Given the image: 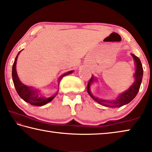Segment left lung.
Masks as SVG:
<instances>
[{
  "instance_id": "left-lung-1",
  "label": "left lung",
  "mask_w": 152,
  "mask_h": 152,
  "mask_svg": "<svg viewBox=\"0 0 152 152\" xmlns=\"http://www.w3.org/2000/svg\"><path fill=\"white\" fill-rule=\"evenodd\" d=\"M132 57L135 60V63L136 65V70L135 73L134 74L135 77V82L132 86H130V88H129L127 91L125 92H123L122 94H121L119 96H118L115 100H111V101H109V100H104V99H99V98L94 96L91 93V84L95 81L94 78L93 76H92L91 78L90 79V80L88 82V85H87V92L89 94L90 96H91L92 99H94L95 101L99 102V104H101L103 106L108 107H121L123 106V105L128 104L129 102H130L132 100L134 99L136 96V95L138 93L139 90L140 88V85L141 83V81H142V78H143V67L141 65V61L140 58L137 56H135L134 54H132Z\"/></svg>"
}]
</instances>
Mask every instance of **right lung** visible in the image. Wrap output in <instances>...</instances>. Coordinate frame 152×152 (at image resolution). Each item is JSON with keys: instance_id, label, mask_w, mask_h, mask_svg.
Listing matches in <instances>:
<instances>
[{"instance_id": "obj_1", "label": "right lung", "mask_w": 152, "mask_h": 152, "mask_svg": "<svg viewBox=\"0 0 152 152\" xmlns=\"http://www.w3.org/2000/svg\"><path fill=\"white\" fill-rule=\"evenodd\" d=\"M22 51V50H21ZM21 51H20L17 56L16 58H15V61L13 63V65H12V80H13L14 86L15 88L16 89L18 94L19 95V96L23 100L29 103L31 105H35V106H43L45 104L48 103L49 102L52 101V100L54 99V97L57 95L56 94L53 95V96L49 97V98H45L43 96L39 93V91L37 90H34L31 87L27 86L22 83L20 81L19 77L17 76V70H16V64H17V60L18 56H19V53ZM73 72V71H70L68 72L65 74H64L61 75L60 78L58 79V85L59 82H60V80L63 78L64 76L66 75H68V74H70Z\"/></svg>"}]
</instances>
